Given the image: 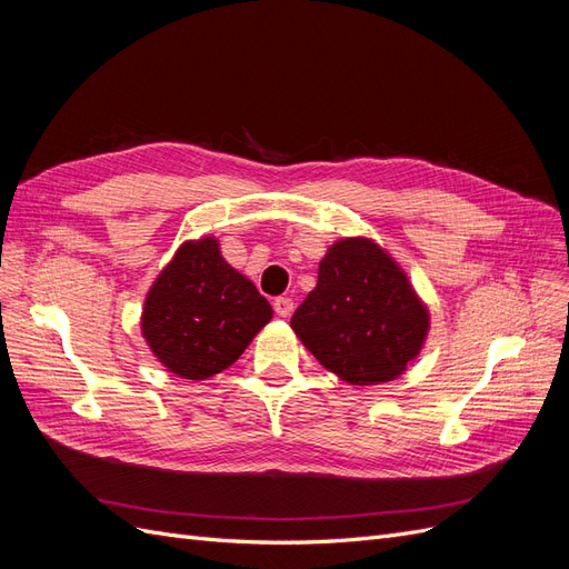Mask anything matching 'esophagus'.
<instances>
[{
    "label": "esophagus",
    "instance_id": "esophagus-1",
    "mask_svg": "<svg viewBox=\"0 0 569 569\" xmlns=\"http://www.w3.org/2000/svg\"><path fill=\"white\" fill-rule=\"evenodd\" d=\"M272 308L280 318H289L291 313H295V301H291L289 297H278L272 301Z\"/></svg>",
    "mask_w": 569,
    "mask_h": 569
}]
</instances>
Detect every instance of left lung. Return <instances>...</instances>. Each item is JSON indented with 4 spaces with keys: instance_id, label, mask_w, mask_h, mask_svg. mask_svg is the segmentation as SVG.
<instances>
[{
    "instance_id": "8db88e82",
    "label": "left lung",
    "mask_w": 569,
    "mask_h": 569,
    "mask_svg": "<svg viewBox=\"0 0 569 569\" xmlns=\"http://www.w3.org/2000/svg\"><path fill=\"white\" fill-rule=\"evenodd\" d=\"M291 330L341 382L370 387L401 377L420 356L429 308L375 239L341 237L322 256Z\"/></svg>"
}]
</instances>
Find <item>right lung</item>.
I'll use <instances>...</instances> for the list:
<instances>
[{
  "label": "right lung",
  "mask_w": 569,
  "mask_h": 569,
  "mask_svg": "<svg viewBox=\"0 0 569 569\" xmlns=\"http://www.w3.org/2000/svg\"><path fill=\"white\" fill-rule=\"evenodd\" d=\"M270 320L268 299L206 234L182 242L153 280L140 327L168 372L201 382L230 368Z\"/></svg>",
  "instance_id": "obj_1"
}]
</instances>
